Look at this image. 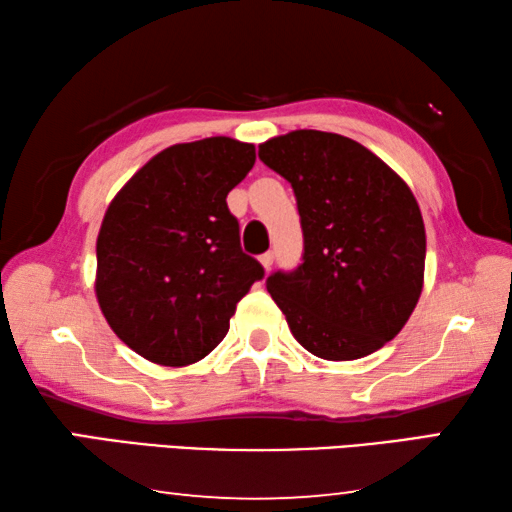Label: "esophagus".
Instances as JSON below:
<instances>
[{"mask_svg":"<svg viewBox=\"0 0 512 512\" xmlns=\"http://www.w3.org/2000/svg\"><path fill=\"white\" fill-rule=\"evenodd\" d=\"M273 259H275V255H273V250H266V253L259 257V262H262V266L266 268V271H271V266H273Z\"/></svg>","mask_w":512,"mask_h":512,"instance_id":"esophagus-1","label":"esophagus"}]
</instances>
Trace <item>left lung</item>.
<instances>
[{
    "label": "left lung",
    "mask_w": 512,
    "mask_h": 512,
    "mask_svg": "<svg viewBox=\"0 0 512 512\" xmlns=\"http://www.w3.org/2000/svg\"><path fill=\"white\" fill-rule=\"evenodd\" d=\"M259 160L296 194L302 259L266 280L296 341L320 359L350 361L395 339L418 305L427 255L411 189L336 133L273 137Z\"/></svg>",
    "instance_id": "obj_1"
}]
</instances>
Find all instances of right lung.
Wrapping results in <instances>:
<instances>
[{
    "label": "right lung",
    "instance_id": "obj_1",
    "mask_svg": "<svg viewBox=\"0 0 512 512\" xmlns=\"http://www.w3.org/2000/svg\"><path fill=\"white\" fill-rule=\"evenodd\" d=\"M255 164L230 137L176 144L128 180L97 239L99 307L121 341L160 366L201 361L264 277L241 250L228 192Z\"/></svg>",
    "mask_w": 512,
    "mask_h": 512
}]
</instances>
